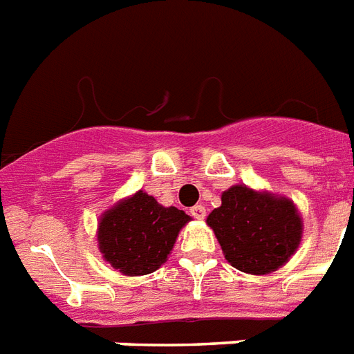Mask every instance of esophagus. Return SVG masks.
I'll return each mask as SVG.
<instances>
[{
  "label": "esophagus",
  "instance_id": "obj_1",
  "mask_svg": "<svg viewBox=\"0 0 354 354\" xmlns=\"http://www.w3.org/2000/svg\"><path fill=\"white\" fill-rule=\"evenodd\" d=\"M189 213H192V217H195L197 221H203V218L206 217V208L198 204V206H194V208L189 209Z\"/></svg>",
  "mask_w": 354,
  "mask_h": 354
}]
</instances>
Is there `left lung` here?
Wrapping results in <instances>:
<instances>
[{
    "mask_svg": "<svg viewBox=\"0 0 354 354\" xmlns=\"http://www.w3.org/2000/svg\"><path fill=\"white\" fill-rule=\"evenodd\" d=\"M226 261L250 275H268L289 261L302 239V218L286 197L236 184L206 218Z\"/></svg>",
    "mask_w": 354,
    "mask_h": 354,
    "instance_id": "1",
    "label": "left lung"
}]
</instances>
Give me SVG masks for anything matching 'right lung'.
<instances>
[{
    "label": "right lung",
    "mask_w": 354,
    "mask_h": 354,
    "mask_svg": "<svg viewBox=\"0 0 354 354\" xmlns=\"http://www.w3.org/2000/svg\"><path fill=\"white\" fill-rule=\"evenodd\" d=\"M188 221L183 209L165 208L139 189L101 215L99 251L122 275H148L165 264L180 227Z\"/></svg>",
    "instance_id": "right-lung-1"
}]
</instances>
